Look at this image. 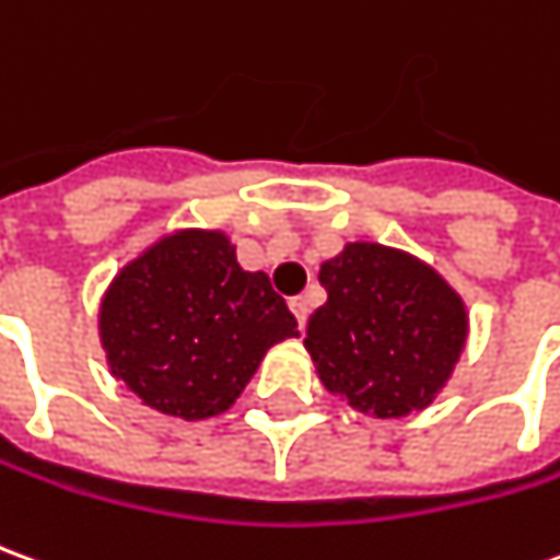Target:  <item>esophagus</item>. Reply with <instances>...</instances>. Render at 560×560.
<instances>
[{
    "label": "esophagus",
    "mask_w": 560,
    "mask_h": 560,
    "mask_svg": "<svg viewBox=\"0 0 560 560\" xmlns=\"http://www.w3.org/2000/svg\"><path fill=\"white\" fill-rule=\"evenodd\" d=\"M291 312L296 315V324H300V330H303V327H306V318H308L306 296H291Z\"/></svg>",
    "instance_id": "34e87169"
}]
</instances>
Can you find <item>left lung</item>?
<instances>
[{
    "mask_svg": "<svg viewBox=\"0 0 560 560\" xmlns=\"http://www.w3.org/2000/svg\"><path fill=\"white\" fill-rule=\"evenodd\" d=\"M318 279L327 303L308 318L306 351L320 385L363 416L428 409L467 346L460 293L424 260L378 242H348Z\"/></svg>",
    "mask_w": 560,
    "mask_h": 560,
    "instance_id": "1",
    "label": "left lung"
}]
</instances>
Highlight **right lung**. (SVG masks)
Returning a JSON list of instances; mask_svg holds the SVG:
<instances>
[{
    "label": "right lung",
    "mask_w": 560,
    "mask_h": 560,
    "mask_svg": "<svg viewBox=\"0 0 560 560\" xmlns=\"http://www.w3.org/2000/svg\"><path fill=\"white\" fill-rule=\"evenodd\" d=\"M296 318L267 272H248L224 230L163 233L117 272L100 303L115 378L163 416L226 412Z\"/></svg>",
    "instance_id": "1"
}]
</instances>
